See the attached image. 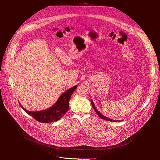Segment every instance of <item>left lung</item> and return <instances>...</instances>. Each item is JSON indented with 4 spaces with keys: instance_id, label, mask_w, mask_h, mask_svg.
Returning <instances> with one entry per match:
<instances>
[{
    "instance_id": "obj_1",
    "label": "left lung",
    "mask_w": 160,
    "mask_h": 160,
    "mask_svg": "<svg viewBox=\"0 0 160 160\" xmlns=\"http://www.w3.org/2000/svg\"><path fill=\"white\" fill-rule=\"evenodd\" d=\"M91 104H92V106L94 109L95 110V111H96V113H97V115L99 116V118H102V119H103V120H107V121H109V122H119V121H117V120H112V119H111V118H108V117L104 116L103 115H102V113H101V112L98 110V109L96 108V106H95V105H94V102H93L92 100H91Z\"/></svg>"
}]
</instances>
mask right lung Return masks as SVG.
I'll use <instances>...</instances> for the list:
<instances>
[{
    "mask_svg": "<svg viewBox=\"0 0 160 160\" xmlns=\"http://www.w3.org/2000/svg\"><path fill=\"white\" fill-rule=\"evenodd\" d=\"M77 87V85H75L65 91L60 96L56 102L52 106L47 109L30 111L27 110L21 104L20 106L29 115L39 122L51 123L52 122H56L61 119L69 109L70 98Z\"/></svg>",
    "mask_w": 160,
    "mask_h": 160,
    "instance_id": "obj_1",
    "label": "right lung"
}]
</instances>
